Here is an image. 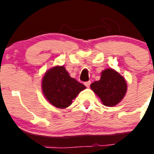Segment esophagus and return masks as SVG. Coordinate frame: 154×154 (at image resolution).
Returning a JSON list of instances; mask_svg holds the SVG:
<instances>
[{"instance_id": "1", "label": "esophagus", "mask_w": 154, "mask_h": 154, "mask_svg": "<svg viewBox=\"0 0 154 154\" xmlns=\"http://www.w3.org/2000/svg\"><path fill=\"white\" fill-rule=\"evenodd\" d=\"M90 85H91V82L90 81L85 82V85L87 87V88H89V87L90 86Z\"/></svg>"}]
</instances>
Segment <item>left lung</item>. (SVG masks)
Instances as JSON below:
<instances>
[{
  "label": "left lung",
  "instance_id": "1",
  "mask_svg": "<svg viewBox=\"0 0 154 154\" xmlns=\"http://www.w3.org/2000/svg\"><path fill=\"white\" fill-rule=\"evenodd\" d=\"M90 87L103 105L111 107L115 106L123 99L127 90L125 79L112 69L103 71L100 79L92 82Z\"/></svg>",
  "mask_w": 154,
  "mask_h": 154
}]
</instances>
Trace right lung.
<instances>
[{
    "label": "right lung",
    "mask_w": 154,
    "mask_h": 154,
    "mask_svg": "<svg viewBox=\"0 0 154 154\" xmlns=\"http://www.w3.org/2000/svg\"><path fill=\"white\" fill-rule=\"evenodd\" d=\"M42 92L48 101L59 109L67 108L85 86L72 78L62 66L48 70L42 79Z\"/></svg>",
    "instance_id": "obj_1"
}]
</instances>
